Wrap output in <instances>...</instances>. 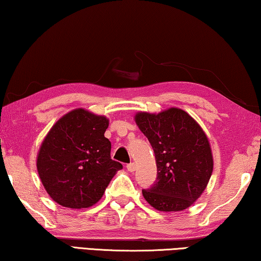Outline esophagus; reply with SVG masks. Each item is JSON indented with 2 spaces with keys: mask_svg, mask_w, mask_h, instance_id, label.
Here are the masks:
<instances>
[{
  "mask_svg": "<svg viewBox=\"0 0 261 261\" xmlns=\"http://www.w3.org/2000/svg\"><path fill=\"white\" fill-rule=\"evenodd\" d=\"M135 169H136V164L135 163H129V164L127 165V170L129 171V172H134Z\"/></svg>",
  "mask_w": 261,
  "mask_h": 261,
  "instance_id": "esophagus-1",
  "label": "esophagus"
}]
</instances>
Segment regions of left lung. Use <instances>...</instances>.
Masks as SVG:
<instances>
[{
    "label": "left lung",
    "instance_id": "obj_1",
    "mask_svg": "<svg viewBox=\"0 0 261 261\" xmlns=\"http://www.w3.org/2000/svg\"><path fill=\"white\" fill-rule=\"evenodd\" d=\"M135 122L155 152L156 182L142 190L147 202L161 212H180L200 198L211 179L213 155L202 128L177 108L160 113L139 112Z\"/></svg>",
    "mask_w": 261,
    "mask_h": 261
}]
</instances>
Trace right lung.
<instances>
[{
	"label": "right lung",
	"instance_id": "add662e5",
	"mask_svg": "<svg viewBox=\"0 0 261 261\" xmlns=\"http://www.w3.org/2000/svg\"><path fill=\"white\" fill-rule=\"evenodd\" d=\"M109 119L84 109L63 115L50 128L37 156V170L48 195L63 207L97 203L121 163L111 159L104 134Z\"/></svg>",
	"mask_w": 261,
	"mask_h": 261
}]
</instances>
